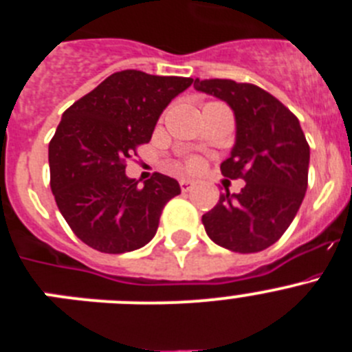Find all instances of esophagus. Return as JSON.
I'll use <instances>...</instances> for the list:
<instances>
[{
	"mask_svg": "<svg viewBox=\"0 0 352 352\" xmlns=\"http://www.w3.org/2000/svg\"><path fill=\"white\" fill-rule=\"evenodd\" d=\"M179 186H182L183 192H188V190H192L194 182H190V179H182V182H179Z\"/></svg>",
	"mask_w": 352,
	"mask_h": 352,
	"instance_id": "esophagus-1",
	"label": "esophagus"
}]
</instances>
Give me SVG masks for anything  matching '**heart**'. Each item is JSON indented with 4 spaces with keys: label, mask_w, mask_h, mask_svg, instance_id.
<instances>
[{
    "label": "heart",
    "mask_w": 352,
    "mask_h": 352,
    "mask_svg": "<svg viewBox=\"0 0 352 352\" xmlns=\"http://www.w3.org/2000/svg\"><path fill=\"white\" fill-rule=\"evenodd\" d=\"M201 167H203V162L199 160V158H188V160L185 162V169L188 170V173H197Z\"/></svg>",
    "instance_id": "heart-1"
}]
</instances>
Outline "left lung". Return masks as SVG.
Instances as JSON below:
<instances>
[{
	"label": "left lung",
	"mask_w": 352,
	"mask_h": 352,
	"mask_svg": "<svg viewBox=\"0 0 352 352\" xmlns=\"http://www.w3.org/2000/svg\"><path fill=\"white\" fill-rule=\"evenodd\" d=\"M194 88L234 111L236 144L220 170L245 179L239 194L220 195L203 214L214 243L239 254L272 247L296 217L309 185L310 148L294 114L256 84L195 79Z\"/></svg>",
	"instance_id": "left-lung-1"
}]
</instances>
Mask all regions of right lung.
Returning a JSON list of instances; mask_svg holds the SVG:
<instances>
[{"mask_svg":"<svg viewBox=\"0 0 352 352\" xmlns=\"http://www.w3.org/2000/svg\"><path fill=\"white\" fill-rule=\"evenodd\" d=\"M190 77L123 70L67 109L49 142L51 190L74 234L98 252L144 247L160 214L182 192L155 173L144 186L125 174L126 160L151 139L162 111L185 91Z\"/></svg>","mask_w":352,"mask_h":352,"instance_id":"right-lung-1","label":"right lung"}]
</instances>
